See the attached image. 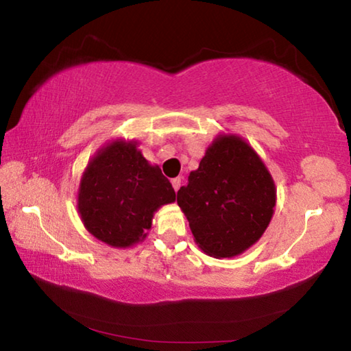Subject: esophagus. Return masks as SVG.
Wrapping results in <instances>:
<instances>
[{"label":"esophagus","mask_w":351,"mask_h":351,"mask_svg":"<svg viewBox=\"0 0 351 351\" xmlns=\"http://www.w3.org/2000/svg\"><path fill=\"white\" fill-rule=\"evenodd\" d=\"M171 186H173L175 192H178V190H180V187H181V178L178 176V178H175V180H171Z\"/></svg>","instance_id":"obj_1"}]
</instances>
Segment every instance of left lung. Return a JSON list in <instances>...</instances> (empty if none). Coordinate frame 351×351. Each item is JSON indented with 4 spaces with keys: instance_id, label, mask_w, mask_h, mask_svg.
<instances>
[{
    "instance_id": "1",
    "label": "left lung",
    "mask_w": 351,
    "mask_h": 351,
    "mask_svg": "<svg viewBox=\"0 0 351 351\" xmlns=\"http://www.w3.org/2000/svg\"><path fill=\"white\" fill-rule=\"evenodd\" d=\"M176 197L201 251L213 258H232L254 246L268 229L277 189L246 139L218 133Z\"/></svg>"
}]
</instances>
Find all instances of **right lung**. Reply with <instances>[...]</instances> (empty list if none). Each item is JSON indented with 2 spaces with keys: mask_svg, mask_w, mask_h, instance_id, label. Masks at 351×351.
Here are the masks:
<instances>
[{
  "mask_svg": "<svg viewBox=\"0 0 351 351\" xmlns=\"http://www.w3.org/2000/svg\"><path fill=\"white\" fill-rule=\"evenodd\" d=\"M134 139L106 142L88 161L77 190V212L94 239L127 249L144 241L153 217L175 203V190Z\"/></svg>",
  "mask_w": 351,
  "mask_h": 351,
  "instance_id": "obj_1",
  "label": "right lung"
}]
</instances>
